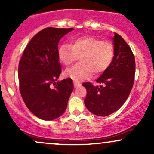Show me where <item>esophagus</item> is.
Wrapping results in <instances>:
<instances>
[{
	"label": "esophagus",
	"instance_id": "1",
	"mask_svg": "<svg viewBox=\"0 0 154 154\" xmlns=\"http://www.w3.org/2000/svg\"><path fill=\"white\" fill-rule=\"evenodd\" d=\"M79 85H80V83L79 82H76V81H74V86H75V88L78 87Z\"/></svg>",
	"mask_w": 154,
	"mask_h": 154
}]
</instances>
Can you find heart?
I'll list each match as a JSON object with an SVG mask.
<instances>
[{"label": "heart", "mask_w": 154, "mask_h": 154, "mask_svg": "<svg viewBox=\"0 0 154 154\" xmlns=\"http://www.w3.org/2000/svg\"><path fill=\"white\" fill-rule=\"evenodd\" d=\"M59 61L69 66L79 59L80 62L64 72L66 77L78 82L91 77L92 73L99 75L110 66L114 57V47L109 41L93 36H83L64 43L58 50Z\"/></svg>", "instance_id": "obj_1"}]
</instances>
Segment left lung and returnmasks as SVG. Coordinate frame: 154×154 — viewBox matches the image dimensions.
<instances>
[{
  "label": "left lung",
  "instance_id": "left-lung-1",
  "mask_svg": "<svg viewBox=\"0 0 154 154\" xmlns=\"http://www.w3.org/2000/svg\"><path fill=\"white\" fill-rule=\"evenodd\" d=\"M113 39L114 58L109 68L96 79L102 85L82 84L87 91L85 105L97 116H108L117 111L128 99L135 79V61L131 48L117 33L114 32Z\"/></svg>",
  "mask_w": 154,
  "mask_h": 154
}]
</instances>
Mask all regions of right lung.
Masks as SVG:
<instances>
[{
  "label": "right lung",
  "mask_w": 154,
  "mask_h": 154,
  "mask_svg": "<svg viewBox=\"0 0 154 154\" xmlns=\"http://www.w3.org/2000/svg\"><path fill=\"white\" fill-rule=\"evenodd\" d=\"M72 29H42L31 39L19 61L18 76L22 99L40 119L53 120L62 115L74 89L71 78L57 81L61 73L58 45L60 39Z\"/></svg>",
  "instance_id": "1"
}]
</instances>
